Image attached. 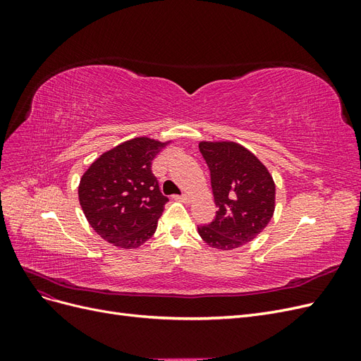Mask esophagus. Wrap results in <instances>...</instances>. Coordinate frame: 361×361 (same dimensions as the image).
<instances>
[{
	"label": "esophagus",
	"instance_id": "obj_1",
	"mask_svg": "<svg viewBox=\"0 0 361 361\" xmlns=\"http://www.w3.org/2000/svg\"><path fill=\"white\" fill-rule=\"evenodd\" d=\"M173 199H174V200H180V202H185V203H187V202H190V197H188V195H187V194H179V195H173Z\"/></svg>",
	"mask_w": 361,
	"mask_h": 361
}]
</instances>
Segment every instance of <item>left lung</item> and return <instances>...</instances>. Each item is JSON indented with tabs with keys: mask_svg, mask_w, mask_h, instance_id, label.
Segmentation results:
<instances>
[{
	"mask_svg": "<svg viewBox=\"0 0 361 361\" xmlns=\"http://www.w3.org/2000/svg\"><path fill=\"white\" fill-rule=\"evenodd\" d=\"M199 149L211 173L218 207L209 224L199 226V235L218 250L253 241L274 214L276 185L269 171L250 150L232 141H202Z\"/></svg>",
	"mask_w": 361,
	"mask_h": 361,
	"instance_id": "left-lung-1",
	"label": "left lung"
}]
</instances>
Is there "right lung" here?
Listing matches in <instances>:
<instances>
[{
	"label": "right lung",
	"instance_id": "add662e5",
	"mask_svg": "<svg viewBox=\"0 0 361 361\" xmlns=\"http://www.w3.org/2000/svg\"><path fill=\"white\" fill-rule=\"evenodd\" d=\"M169 143L133 138L105 152L80 182L78 197L90 226L118 248H137L155 233L169 202L152 162Z\"/></svg>",
	"mask_w": 361,
	"mask_h": 361
}]
</instances>
